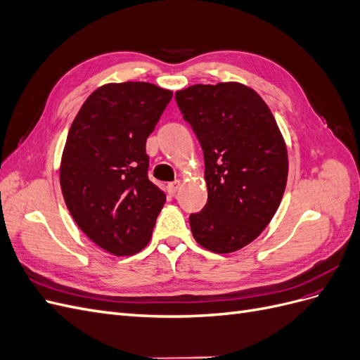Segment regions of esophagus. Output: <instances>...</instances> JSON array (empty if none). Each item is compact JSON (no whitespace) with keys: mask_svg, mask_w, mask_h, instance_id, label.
<instances>
[{"mask_svg":"<svg viewBox=\"0 0 360 360\" xmlns=\"http://www.w3.org/2000/svg\"><path fill=\"white\" fill-rule=\"evenodd\" d=\"M180 184H181L180 180H174V181H171V183L168 184L167 189H168V192H169L171 195H176V192L180 189Z\"/></svg>","mask_w":360,"mask_h":360,"instance_id":"34e87169","label":"esophagus"}]
</instances>
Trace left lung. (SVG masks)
I'll list each match as a JSON object with an SVG mask.
<instances>
[{"label": "left lung", "instance_id": "8db88e82", "mask_svg": "<svg viewBox=\"0 0 360 360\" xmlns=\"http://www.w3.org/2000/svg\"><path fill=\"white\" fill-rule=\"evenodd\" d=\"M204 153L207 204L189 216L192 234L216 254L242 249L276 213L288 176L284 138L266 102L238 82L176 93Z\"/></svg>", "mask_w": 360, "mask_h": 360}]
</instances>
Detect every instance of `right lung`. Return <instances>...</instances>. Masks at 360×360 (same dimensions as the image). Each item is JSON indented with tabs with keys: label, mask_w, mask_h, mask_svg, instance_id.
<instances>
[{
	"label": "right lung",
	"mask_w": 360,
	"mask_h": 360,
	"mask_svg": "<svg viewBox=\"0 0 360 360\" xmlns=\"http://www.w3.org/2000/svg\"><path fill=\"white\" fill-rule=\"evenodd\" d=\"M172 91L106 84L84 102L64 146L60 184L82 233L117 257L144 249L167 201L148 180L146 143Z\"/></svg>",
	"instance_id": "obj_1"
}]
</instances>
